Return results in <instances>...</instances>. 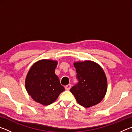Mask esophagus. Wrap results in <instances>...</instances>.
<instances>
[{
    "label": "esophagus",
    "mask_w": 132,
    "mask_h": 132,
    "mask_svg": "<svg viewBox=\"0 0 132 132\" xmlns=\"http://www.w3.org/2000/svg\"><path fill=\"white\" fill-rule=\"evenodd\" d=\"M64 88H65V89L66 90H69L71 88V84H68L67 86H66L65 87H64Z\"/></svg>",
    "instance_id": "esophagus-1"
}]
</instances>
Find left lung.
<instances>
[{"mask_svg": "<svg viewBox=\"0 0 132 132\" xmlns=\"http://www.w3.org/2000/svg\"><path fill=\"white\" fill-rule=\"evenodd\" d=\"M78 82L70 90L77 102L85 108L100 103L105 95L107 80L103 69L93 61L74 63Z\"/></svg>", "mask_w": 132, "mask_h": 132, "instance_id": "8db88e82", "label": "left lung"}]
</instances>
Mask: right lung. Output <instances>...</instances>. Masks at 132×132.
Masks as SVG:
<instances>
[{
	"label": "right lung",
	"instance_id": "add662e5",
	"mask_svg": "<svg viewBox=\"0 0 132 132\" xmlns=\"http://www.w3.org/2000/svg\"><path fill=\"white\" fill-rule=\"evenodd\" d=\"M57 62L43 59L34 63L26 79V88L35 101L48 105L56 101L64 88L55 73Z\"/></svg>",
	"mask_w": 132,
	"mask_h": 132
}]
</instances>
